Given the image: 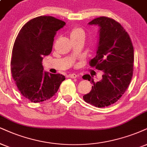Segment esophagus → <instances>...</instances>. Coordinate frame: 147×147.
<instances>
[{"instance_id": "esophagus-1", "label": "esophagus", "mask_w": 147, "mask_h": 147, "mask_svg": "<svg viewBox=\"0 0 147 147\" xmlns=\"http://www.w3.org/2000/svg\"><path fill=\"white\" fill-rule=\"evenodd\" d=\"M69 77L71 78H76L78 77V75L76 74H69Z\"/></svg>"}]
</instances>
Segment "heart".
Listing matches in <instances>:
<instances>
[{"instance_id": "1", "label": "heart", "mask_w": 147, "mask_h": 147, "mask_svg": "<svg viewBox=\"0 0 147 147\" xmlns=\"http://www.w3.org/2000/svg\"><path fill=\"white\" fill-rule=\"evenodd\" d=\"M69 35L71 39H76L79 37H84V31L82 28L80 27H74L71 28L69 32Z\"/></svg>"}]
</instances>
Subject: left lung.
<instances>
[{
	"label": "left lung",
	"instance_id": "8db88e82",
	"mask_svg": "<svg viewBox=\"0 0 147 147\" xmlns=\"http://www.w3.org/2000/svg\"><path fill=\"white\" fill-rule=\"evenodd\" d=\"M88 24L97 25L99 28L96 56L89 64L104 74L98 82L87 74L83 76V79L93 84L83 99L88 104L104 108L117 102L129 86L133 76L134 48L127 32L115 20L103 16Z\"/></svg>",
	"mask_w": 147,
	"mask_h": 147
}]
</instances>
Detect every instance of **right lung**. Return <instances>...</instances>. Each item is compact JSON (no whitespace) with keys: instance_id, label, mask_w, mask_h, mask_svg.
I'll return each mask as SVG.
<instances>
[{"instance_id":"add662e5","label":"right lung","mask_w":147,"mask_h":147,"mask_svg":"<svg viewBox=\"0 0 147 147\" xmlns=\"http://www.w3.org/2000/svg\"><path fill=\"white\" fill-rule=\"evenodd\" d=\"M66 24L52 16H39L28 21L14 43L11 61L13 79L25 98L34 103L55 95L65 77L44 71L42 61L51 53L57 31Z\"/></svg>"}]
</instances>
